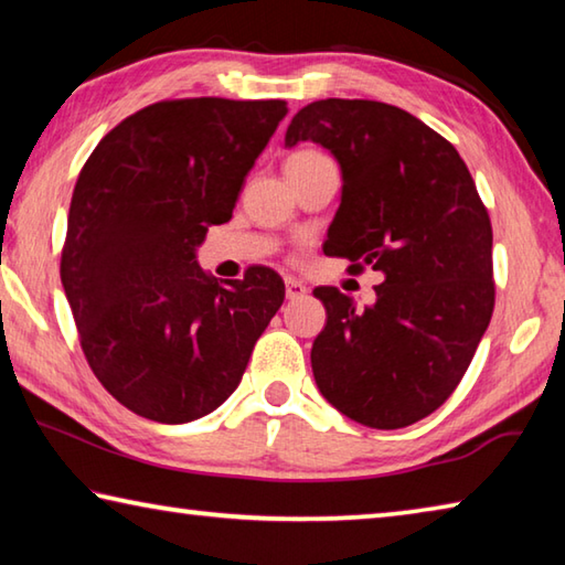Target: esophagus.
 I'll list each match as a JSON object with an SVG mask.
<instances>
[{
    "instance_id": "obj_1",
    "label": "esophagus",
    "mask_w": 565,
    "mask_h": 565,
    "mask_svg": "<svg viewBox=\"0 0 565 565\" xmlns=\"http://www.w3.org/2000/svg\"><path fill=\"white\" fill-rule=\"evenodd\" d=\"M306 286L301 284V281H296V279H286V299H301V296H306Z\"/></svg>"
}]
</instances>
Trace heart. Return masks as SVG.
<instances>
[{
    "label": "heart",
    "instance_id": "heart-1",
    "mask_svg": "<svg viewBox=\"0 0 565 565\" xmlns=\"http://www.w3.org/2000/svg\"><path fill=\"white\" fill-rule=\"evenodd\" d=\"M321 157H323V154H321V151H317V149H301V151H296V154L289 157V161H286V167L309 164V161H317V159H321Z\"/></svg>",
    "mask_w": 565,
    "mask_h": 565
}]
</instances>
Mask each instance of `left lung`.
Instances as JSON below:
<instances>
[{"label":"left lung","instance_id":"1","mask_svg":"<svg viewBox=\"0 0 565 565\" xmlns=\"http://www.w3.org/2000/svg\"><path fill=\"white\" fill-rule=\"evenodd\" d=\"M306 139L327 147L343 174L323 254L384 276L363 311L337 286L313 289L327 306L313 379L363 426H411L446 404L489 329V209L451 141L391 104L311 102L286 129L289 147Z\"/></svg>","mask_w":565,"mask_h":565}]
</instances>
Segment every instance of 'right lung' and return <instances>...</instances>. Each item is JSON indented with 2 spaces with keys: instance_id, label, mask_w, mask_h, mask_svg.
Masks as SVG:
<instances>
[{
  "instance_id": "1",
  "label": "right lung",
  "mask_w": 565,
  "mask_h": 565,
  "mask_svg": "<svg viewBox=\"0 0 565 565\" xmlns=\"http://www.w3.org/2000/svg\"><path fill=\"white\" fill-rule=\"evenodd\" d=\"M284 99H164L119 121L76 179L60 274L94 376L134 414L186 424L244 376L284 281L218 284L194 248L232 218Z\"/></svg>"
}]
</instances>
